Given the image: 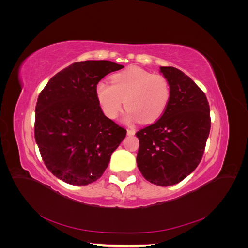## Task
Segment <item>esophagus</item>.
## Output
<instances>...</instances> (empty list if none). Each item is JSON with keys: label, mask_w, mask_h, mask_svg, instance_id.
<instances>
[{"label": "esophagus", "mask_w": 248, "mask_h": 248, "mask_svg": "<svg viewBox=\"0 0 248 248\" xmlns=\"http://www.w3.org/2000/svg\"><path fill=\"white\" fill-rule=\"evenodd\" d=\"M127 134H128V136H134V134H136V130H134V129H127Z\"/></svg>", "instance_id": "1"}]
</instances>
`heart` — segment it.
Returning a JSON list of instances; mask_svg holds the SVG:
<instances>
[{"label":"heart","mask_w":248,"mask_h":248,"mask_svg":"<svg viewBox=\"0 0 248 248\" xmlns=\"http://www.w3.org/2000/svg\"><path fill=\"white\" fill-rule=\"evenodd\" d=\"M110 82L100 80L95 87L97 101L108 119H116L125 103L127 121L139 119L149 124L157 121L169 106L170 86L161 74L132 67L114 74Z\"/></svg>","instance_id":"b5f03b06"}]
</instances>
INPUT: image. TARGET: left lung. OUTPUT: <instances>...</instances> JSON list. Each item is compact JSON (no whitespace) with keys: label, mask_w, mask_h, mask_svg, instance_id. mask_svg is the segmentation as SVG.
Here are the masks:
<instances>
[{"label":"left lung","mask_w":248,"mask_h":248,"mask_svg":"<svg viewBox=\"0 0 248 248\" xmlns=\"http://www.w3.org/2000/svg\"><path fill=\"white\" fill-rule=\"evenodd\" d=\"M170 86L169 106L158 121L140 129L138 168L155 185L181 182L196 170L205 151L211 119L205 93L175 67H160Z\"/></svg>","instance_id":"1"}]
</instances>
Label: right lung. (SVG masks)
<instances>
[{"label":"right lung","instance_id":"add662e5","mask_svg":"<svg viewBox=\"0 0 248 248\" xmlns=\"http://www.w3.org/2000/svg\"><path fill=\"white\" fill-rule=\"evenodd\" d=\"M123 65L77 62L52 77L35 108V140L51 174L71 185L99 179L126 130L104 116L95 95L96 84Z\"/></svg>","mask_w":248,"mask_h":248}]
</instances>
